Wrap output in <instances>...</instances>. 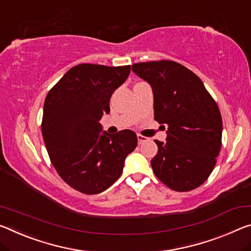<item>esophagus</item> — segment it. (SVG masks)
I'll use <instances>...</instances> for the list:
<instances>
[{"instance_id": "1", "label": "esophagus", "mask_w": 251, "mask_h": 251, "mask_svg": "<svg viewBox=\"0 0 251 251\" xmlns=\"http://www.w3.org/2000/svg\"><path fill=\"white\" fill-rule=\"evenodd\" d=\"M137 140H138V143H140V144H143V143L149 140V137H145L141 134H137Z\"/></svg>"}]
</instances>
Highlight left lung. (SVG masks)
I'll use <instances>...</instances> for the list:
<instances>
[{"mask_svg": "<svg viewBox=\"0 0 251 251\" xmlns=\"http://www.w3.org/2000/svg\"><path fill=\"white\" fill-rule=\"evenodd\" d=\"M132 70L152 87L155 121L169 126L166 142L155 140L153 172L174 191L198 188L211 174L221 149L217 102L201 79L177 62H140Z\"/></svg>", "mask_w": 251, "mask_h": 251, "instance_id": "8db88e82", "label": "left lung"}]
</instances>
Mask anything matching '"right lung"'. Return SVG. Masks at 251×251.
<instances>
[{
	"instance_id": "add662e5",
	"label": "right lung",
	"mask_w": 251,
	"mask_h": 251,
	"mask_svg": "<svg viewBox=\"0 0 251 251\" xmlns=\"http://www.w3.org/2000/svg\"><path fill=\"white\" fill-rule=\"evenodd\" d=\"M130 66L81 63L67 71L48 93L42 136L51 163L71 188L100 193L122 176L125 158L137 146L133 130L101 132L111 95L123 85Z\"/></svg>"
}]
</instances>
